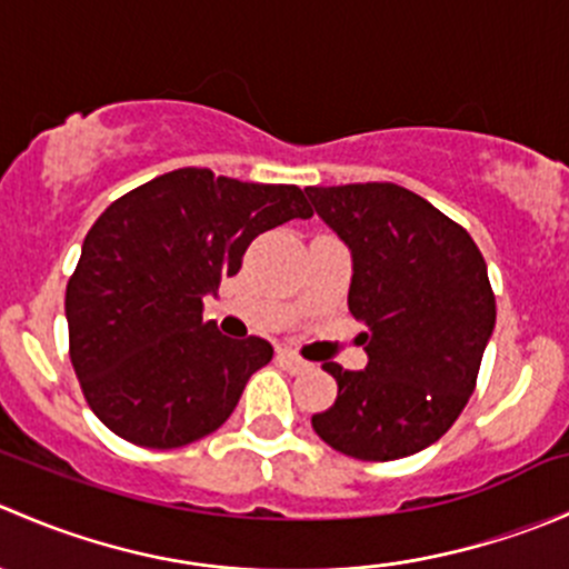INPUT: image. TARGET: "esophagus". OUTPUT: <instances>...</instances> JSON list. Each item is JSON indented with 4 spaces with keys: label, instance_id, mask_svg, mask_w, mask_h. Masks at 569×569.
Masks as SVG:
<instances>
[{
    "label": "esophagus",
    "instance_id": "1",
    "mask_svg": "<svg viewBox=\"0 0 569 569\" xmlns=\"http://www.w3.org/2000/svg\"><path fill=\"white\" fill-rule=\"evenodd\" d=\"M278 360L286 371H291V375H302V371L313 369V363H308V360H302L300 355L295 352H278Z\"/></svg>",
    "mask_w": 569,
    "mask_h": 569
}]
</instances>
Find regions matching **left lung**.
<instances>
[{
	"mask_svg": "<svg viewBox=\"0 0 569 569\" xmlns=\"http://www.w3.org/2000/svg\"><path fill=\"white\" fill-rule=\"evenodd\" d=\"M352 250L349 311L366 321V371L338 363L330 410L311 418L327 446L366 462L410 457L443 438L479 377L496 295L460 222L399 183L306 187Z\"/></svg>",
	"mask_w": 569,
	"mask_h": 569,
	"instance_id": "1",
	"label": "left lung"
}]
</instances>
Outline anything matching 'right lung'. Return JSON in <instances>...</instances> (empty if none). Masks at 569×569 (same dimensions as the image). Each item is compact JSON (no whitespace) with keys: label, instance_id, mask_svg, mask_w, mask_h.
I'll list each match as a JSON object with an SVG mask.
<instances>
[{"label":"right lung","instance_id":"obj_1","mask_svg":"<svg viewBox=\"0 0 569 569\" xmlns=\"http://www.w3.org/2000/svg\"><path fill=\"white\" fill-rule=\"evenodd\" d=\"M313 217L295 183L206 168L157 176L109 203L66 289L68 355L90 410L146 449L194 443L228 421L272 343L203 321V297L258 233Z\"/></svg>","mask_w":569,"mask_h":569}]
</instances>
